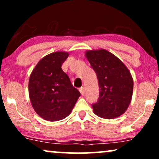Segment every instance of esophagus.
I'll return each instance as SVG.
<instances>
[{
  "mask_svg": "<svg viewBox=\"0 0 159 159\" xmlns=\"http://www.w3.org/2000/svg\"><path fill=\"white\" fill-rule=\"evenodd\" d=\"M80 92L81 93L82 95H84V93H85V91H84V87H82L81 88H80Z\"/></svg>",
  "mask_w": 159,
  "mask_h": 159,
  "instance_id": "esophagus-1",
  "label": "esophagus"
}]
</instances>
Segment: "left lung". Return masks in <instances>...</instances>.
Segmentation results:
<instances>
[{
  "label": "left lung",
  "instance_id": "8db88e82",
  "mask_svg": "<svg viewBox=\"0 0 159 159\" xmlns=\"http://www.w3.org/2000/svg\"><path fill=\"white\" fill-rule=\"evenodd\" d=\"M85 56L97 75L100 95L93 111L103 119L122 115L129 107L133 93V79L124 63L105 49L88 50Z\"/></svg>",
  "mask_w": 159,
  "mask_h": 159
}]
</instances>
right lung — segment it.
Instances as JSON below:
<instances>
[{
  "label": "right lung",
  "instance_id": "1",
  "mask_svg": "<svg viewBox=\"0 0 159 159\" xmlns=\"http://www.w3.org/2000/svg\"><path fill=\"white\" fill-rule=\"evenodd\" d=\"M69 53L54 52L39 61L29 80L32 108L45 120L56 121L70 114L80 93L71 84L61 65Z\"/></svg>",
  "mask_w": 159,
  "mask_h": 159
}]
</instances>
